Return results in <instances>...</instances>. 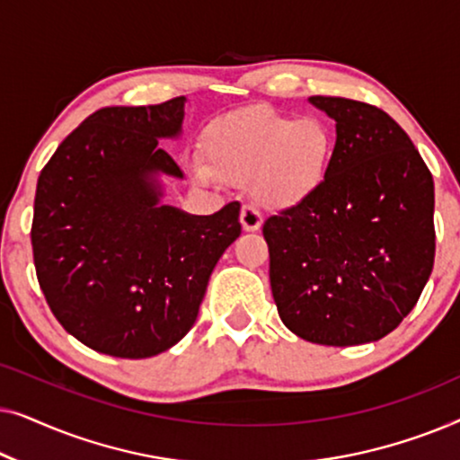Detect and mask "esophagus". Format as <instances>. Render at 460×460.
<instances>
[{
	"instance_id": "esophagus-1",
	"label": "esophagus",
	"mask_w": 460,
	"mask_h": 460,
	"mask_svg": "<svg viewBox=\"0 0 460 460\" xmlns=\"http://www.w3.org/2000/svg\"><path fill=\"white\" fill-rule=\"evenodd\" d=\"M261 222H263L261 211L257 209V207H255L253 203L243 205V209H241V224H243V230H244V232H255V230H260Z\"/></svg>"
}]
</instances>
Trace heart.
I'll return each instance as SVG.
<instances>
[{
  "label": "heart",
  "mask_w": 460,
  "mask_h": 460,
  "mask_svg": "<svg viewBox=\"0 0 460 460\" xmlns=\"http://www.w3.org/2000/svg\"><path fill=\"white\" fill-rule=\"evenodd\" d=\"M335 137L316 117H288L266 106L232 112L209 125L205 163H192L200 181H255V192L272 205L307 197L329 172Z\"/></svg>",
  "instance_id": "1"
}]
</instances>
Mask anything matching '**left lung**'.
Listing matches in <instances>:
<instances>
[{
  "label": "left lung",
  "mask_w": 460,
  "mask_h": 460,
  "mask_svg": "<svg viewBox=\"0 0 460 460\" xmlns=\"http://www.w3.org/2000/svg\"><path fill=\"white\" fill-rule=\"evenodd\" d=\"M310 102L335 119L337 142L323 184L263 222L276 307L305 341H379L417 305L433 270L431 172L376 106Z\"/></svg>",
  "instance_id": "left-lung-1"
}]
</instances>
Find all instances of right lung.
I'll return each mask as SVG.
<instances>
[{
	"label": "right lung",
	"instance_id": "right-lung-1",
	"mask_svg": "<svg viewBox=\"0 0 460 460\" xmlns=\"http://www.w3.org/2000/svg\"><path fill=\"white\" fill-rule=\"evenodd\" d=\"M184 102L96 111L37 180V280L65 331L100 354L136 360L173 348L241 236V203L213 216L161 205L159 173L184 178L161 148L181 134Z\"/></svg>",
	"mask_w": 460,
	"mask_h": 460
}]
</instances>
